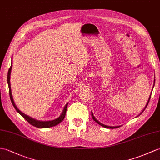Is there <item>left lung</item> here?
Masks as SVG:
<instances>
[{"mask_svg": "<svg viewBox=\"0 0 160 160\" xmlns=\"http://www.w3.org/2000/svg\"><path fill=\"white\" fill-rule=\"evenodd\" d=\"M154 87V86H153ZM151 95L149 96V98H148V102H147V105H146V106H145V108H144V110H145V108H147V105H148V102H149V100H150V98H151ZM143 112V111H142ZM91 116H92V118H93V120L95 121V122H97L98 124H99L100 125H102V127H103V128H111V129H114V128H118L119 127V126H117V127H111V126H107V125H103V124H102V123H101V122H99L97 119H96V118H95V117L93 116V114L92 113H91Z\"/></svg>", "mask_w": 160, "mask_h": 160, "instance_id": "obj_1", "label": "left lung"}]
</instances>
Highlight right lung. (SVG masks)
I'll list each match as a JSON object with an SVG mask.
<instances>
[{
  "label": "right lung",
  "mask_w": 160,
  "mask_h": 160,
  "mask_svg": "<svg viewBox=\"0 0 160 160\" xmlns=\"http://www.w3.org/2000/svg\"><path fill=\"white\" fill-rule=\"evenodd\" d=\"M12 65H11L10 68L9 69L8 71V74H7V83H8V86H9V96H10V99L11 101H12V104L13 106V107L15 108V109L17 110V112L19 113L22 117H23V118H24L26 120H27L30 124L35 126L36 128H51L53 127V126L57 125L58 124L60 123V122L64 119V118L65 117L66 114V111H67V107H68V104L67 103L65 105V106L64 107V110H63L61 114V115L58 118H57V119H54L52 121H38L36 119H34L31 117H30L27 115L24 114V113H22L20 110H19V109L18 108L17 106L15 104V103L13 102V97H12V91H11V85H10V75H11V71H12Z\"/></svg>",
  "instance_id": "right-lung-1"
}]
</instances>
